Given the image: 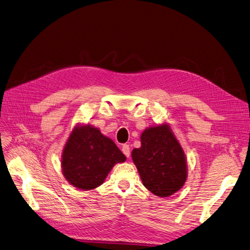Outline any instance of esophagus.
I'll use <instances>...</instances> for the list:
<instances>
[{"label":"esophagus","mask_w":250,"mask_h":250,"mask_svg":"<svg viewBox=\"0 0 250 250\" xmlns=\"http://www.w3.org/2000/svg\"><path fill=\"white\" fill-rule=\"evenodd\" d=\"M121 151H123V153L127 158L130 157V146H129V145H124L123 146H121Z\"/></svg>","instance_id":"1"}]
</instances>
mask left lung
I'll return each instance as SVG.
<instances>
[{
	"label": "left lung",
	"mask_w": 250,
	"mask_h": 250,
	"mask_svg": "<svg viewBox=\"0 0 250 250\" xmlns=\"http://www.w3.org/2000/svg\"><path fill=\"white\" fill-rule=\"evenodd\" d=\"M142 146L132 151L144 186L159 197H168L187 181V158L169 124L149 126L140 135Z\"/></svg>",
	"instance_id": "obj_1"
}]
</instances>
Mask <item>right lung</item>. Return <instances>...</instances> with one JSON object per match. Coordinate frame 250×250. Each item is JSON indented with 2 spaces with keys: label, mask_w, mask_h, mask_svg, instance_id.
Returning a JSON list of instances; mask_svg holds the SVG:
<instances>
[{
  "label": "right lung",
  "mask_w": 250,
  "mask_h": 250,
  "mask_svg": "<svg viewBox=\"0 0 250 250\" xmlns=\"http://www.w3.org/2000/svg\"><path fill=\"white\" fill-rule=\"evenodd\" d=\"M126 157L111 138L89 125H77L64 146L61 168L65 180L79 190L88 191L104 183L115 165Z\"/></svg>",
  "instance_id": "1"
}]
</instances>
